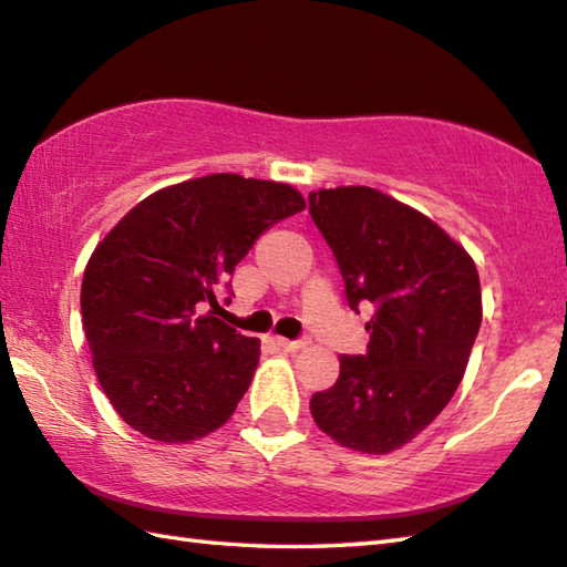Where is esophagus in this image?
<instances>
[{
  "mask_svg": "<svg viewBox=\"0 0 567 567\" xmlns=\"http://www.w3.org/2000/svg\"><path fill=\"white\" fill-rule=\"evenodd\" d=\"M275 343H277V347H280L282 351H299V349L305 347V341H290V339H282V337H277Z\"/></svg>",
  "mask_w": 567,
  "mask_h": 567,
  "instance_id": "1",
  "label": "esophagus"
}]
</instances>
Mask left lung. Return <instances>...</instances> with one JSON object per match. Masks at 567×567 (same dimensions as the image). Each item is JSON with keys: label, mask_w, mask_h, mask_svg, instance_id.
Listing matches in <instances>:
<instances>
[{"label": "left lung", "mask_w": 567, "mask_h": 567, "mask_svg": "<svg viewBox=\"0 0 567 567\" xmlns=\"http://www.w3.org/2000/svg\"><path fill=\"white\" fill-rule=\"evenodd\" d=\"M309 214L349 307H373L369 349L339 357L337 383L309 401L312 417L343 447L393 452L457 391L482 324L480 275L437 224L371 186L319 188Z\"/></svg>", "instance_id": "1"}]
</instances>
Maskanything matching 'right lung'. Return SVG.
Listing matches in <instances>:
<instances>
[{"mask_svg":"<svg viewBox=\"0 0 567 567\" xmlns=\"http://www.w3.org/2000/svg\"><path fill=\"white\" fill-rule=\"evenodd\" d=\"M302 208L287 184L210 174L147 196L103 238L83 275V329L130 427L192 442L233 415L260 343L214 317L216 292L265 230Z\"/></svg>","mask_w":567,"mask_h":567,"instance_id":"1","label":"right lung"}]
</instances>
